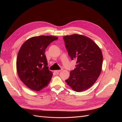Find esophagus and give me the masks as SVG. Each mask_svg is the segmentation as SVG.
Returning <instances> with one entry per match:
<instances>
[{
  "label": "esophagus",
  "mask_w": 122,
  "mask_h": 122,
  "mask_svg": "<svg viewBox=\"0 0 122 122\" xmlns=\"http://www.w3.org/2000/svg\"><path fill=\"white\" fill-rule=\"evenodd\" d=\"M61 71V70H55V71H54L55 73H59V72H60Z\"/></svg>",
  "instance_id": "obj_1"
}]
</instances>
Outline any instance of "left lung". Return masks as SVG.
I'll list each match as a JSON object with an SVG mask.
<instances>
[{
  "instance_id": "left-lung-1",
  "label": "left lung",
  "mask_w": 122,
  "mask_h": 122,
  "mask_svg": "<svg viewBox=\"0 0 122 122\" xmlns=\"http://www.w3.org/2000/svg\"><path fill=\"white\" fill-rule=\"evenodd\" d=\"M63 39L71 60L77 61L76 68L70 72L66 82L74 91L86 90L93 86L100 75L102 51L93 40L83 35L65 36Z\"/></svg>"
}]
</instances>
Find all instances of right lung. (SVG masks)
<instances>
[{
	"label": "right lung",
	"instance_id": "obj_1",
	"mask_svg": "<svg viewBox=\"0 0 122 122\" xmlns=\"http://www.w3.org/2000/svg\"><path fill=\"white\" fill-rule=\"evenodd\" d=\"M57 37L40 36L29 38L23 44L17 58V71L26 86L36 92L48 85L52 77L49 70L45 51Z\"/></svg>",
	"mask_w": 122,
	"mask_h": 122
}]
</instances>
